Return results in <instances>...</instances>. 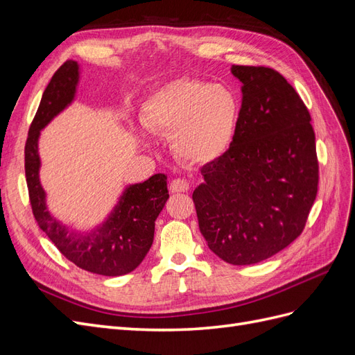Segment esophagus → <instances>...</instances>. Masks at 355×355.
Returning <instances> with one entry per match:
<instances>
[{
	"label": "esophagus",
	"mask_w": 355,
	"mask_h": 355,
	"mask_svg": "<svg viewBox=\"0 0 355 355\" xmlns=\"http://www.w3.org/2000/svg\"><path fill=\"white\" fill-rule=\"evenodd\" d=\"M188 189H189L188 180L180 179V178L171 180V184H170V192H171V194H176V192H187Z\"/></svg>",
	"instance_id": "obj_1"
}]
</instances>
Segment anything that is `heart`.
<instances>
[{"instance_id":"heart-1","label":"heart","mask_w":355,"mask_h":355,"mask_svg":"<svg viewBox=\"0 0 355 355\" xmlns=\"http://www.w3.org/2000/svg\"><path fill=\"white\" fill-rule=\"evenodd\" d=\"M240 101L230 87L196 78L164 84L144 102L149 132L171 136V149L189 164H209L228 151L240 120Z\"/></svg>"}]
</instances>
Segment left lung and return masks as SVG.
I'll return each mask as SVG.
<instances>
[{
	"mask_svg": "<svg viewBox=\"0 0 355 355\" xmlns=\"http://www.w3.org/2000/svg\"><path fill=\"white\" fill-rule=\"evenodd\" d=\"M241 81L230 149L201 168L192 200L209 249L231 265L274 256L304 231L317 197L315 135L305 103L282 73L232 65Z\"/></svg>",
	"mask_w": 355,
	"mask_h": 355,
	"instance_id": "1",
	"label": "left lung"
}]
</instances>
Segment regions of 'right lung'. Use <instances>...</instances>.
Returning <instances> with one entry per match:
<instances>
[{"instance_id":"right-lung-1","label":"right lung","mask_w":355,"mask_h":355,"mask_svg":"<svg viewBox=\"0 0 355 355\" xmlns=\"http://www.w3.org/2000/svg\"><path fill=\"white\" fill-rule=\"evenodd\" d=\"M80 72L78 62L67 60L42 93L25 146L29 200L40 228L68 261L93 274L118 277L136 270L151 249L155 220L168 200L167 176L157 173L141 184L127 185L106 219L89 231L72 230L53 216L40 180L38 141L42 128L73 102Z\"/></svg>"}]
</instances>
